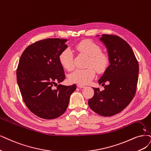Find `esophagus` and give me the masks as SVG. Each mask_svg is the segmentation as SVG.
<instances>
[{
  "label": "esophagus",
  "instance_id": "1",
  "mask_svg": "<svg viewBox=\"0 0 151 151\" xmlns=\"http://www.w3.org/2000/svg\"><path fill=\"white\" fill-rule=\"evenodd\" d=\"M77 87H78L80 88H85V86L81 85H77Z\"/></svg>",
  "mask_w": 151,
  "mask_h": 151
}]
</instances>
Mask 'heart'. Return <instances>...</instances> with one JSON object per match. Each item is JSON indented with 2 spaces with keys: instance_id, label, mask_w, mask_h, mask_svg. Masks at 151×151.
<instances>
[{
  "instance_id": "1",
  "label": "heart",
  "mask_w": 151,
  "mask_h": 151,
  "mask_svg": "<svg viewBox=\"0 0 151 151\" xmlns=\"http://www.w3.org/2000/svg\"><path fill=\"white\" fill-rule=\"evenodd\" d=\"M74 49L77 52L88 56L87 66L85 69H78L70 75L69 80L78 85H87L95 76V71L98 73H103L108 68L109 58L106 55L102 53L101 47L90 40H85L76 43ZM59 61L65 69L71 71L74 68L73 57L68 48L61 51L58 57ZM93 66V67H91Z\"/></svg>"
}]
</instances>
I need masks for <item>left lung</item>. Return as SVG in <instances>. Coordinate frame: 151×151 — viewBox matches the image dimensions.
<instances>
[{
  "label": "left lung",
  "mask_w": 151,
  "mask_h": 151,
  "mask_svg": "<svg viewBox=\"0 0 151 151\" xmlns=\"http://www.w3.org/2000/svg\"><path fill=\"white\" fill-rule=\"evenodd\" d=\"M100 40L106 47L110 65L98 82L109 84L102 91L93 88L94 96L88 100V105L94 112L106 117L120 113L134 97L139 64L131 47L122 38L103 34Z\"/></svg>",
  "instance_id": "obj_1"
}]
</instances>
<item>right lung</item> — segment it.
Segmentation results:
<instances>
[{
    "mask_svg": "<svg viewBox=\"0 0 151 151\" xmlns=\"http://www.w3.org/2000/svg\"><path fill=\"white\" fill-rule=\"evenodd\" d=\"M66 39L47 38L27 47L22 53L17 80L22 98L29 109L38 117L52 119L62 115L68 108L76 85H58L65 79L58 57L68 46Z\"/></svg>",
    "mask_w": 151,
    "mask_h": 151,
    "instance_id": "right-lung-1",
    "label": "right lung"
}]
</instances>
